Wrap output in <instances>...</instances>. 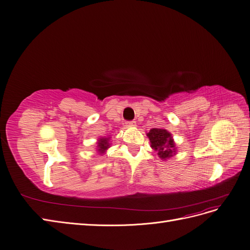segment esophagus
<instances>
[{
    "instance_id": "esophagus-1",
    "label": "esophagus",
    "mask_w": 250,
    "mask_h": 250,
    "mask_svg": "<svg viewBox=\"0 0 250 250\" xmlns=\"http://www.w3.org/2000/svg\"><path fill=\"white\" fill-rule=\"evenodd\" d=\"M125 125L127 126H136V122H134V121H127V122H125Z\"/></svg>"
}]
</instances>
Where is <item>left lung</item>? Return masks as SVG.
Listing matches in <instances>:
<instances>
[{
    "label": "left lung",
    "instance_id": "obj_1",
    "mask_svg": "<svg viewBox=\"0 0 250 250\" xmlns=\"http://www.w3.org/2000/svg\"><path fill=\"white\" fill-rule=\"evenodd\" d=\"M150 139L151 147L158 152L161 159H168L175 154V145L171 134L162 128H152L147 134Z\"/></svg>",
    "mask_w": 250,
    "mask_h": 250
}]
</instances>
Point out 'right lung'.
<instances>
[{"label":"right lung","instance_id":"1","mask_svg":"<svg viewBox=\"0 0 250 250\" xmlns=\"http://www.w3.org/2000/svg\"><path fill=\"white\" fill-rule=\"evenodd\" d=\"M109 139V138H108ZM108 139L107 138H102L99 140L98 142V151L100 153H104V151L106 150L107 148H109V143H108Z\"/></svg>","mask_w":250,"mask_h":250}]
</instances>
